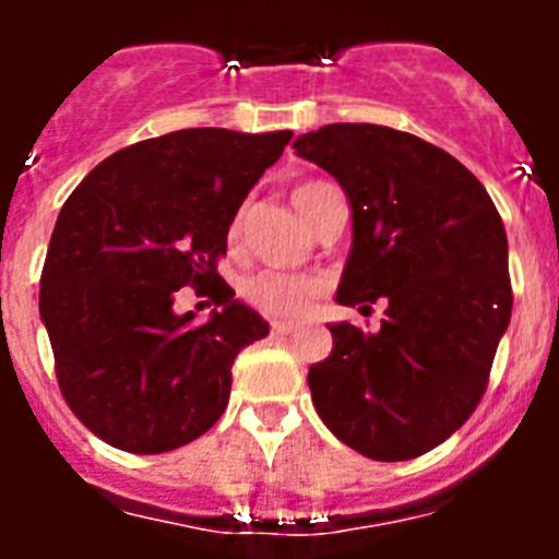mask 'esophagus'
<instances>
[{"mask_svg":"<svg viewBox=\"0 0 559 559\" xmlns=\"http://www.w3.org/2000/svg\"><path fill=\"white\" fill-rule=\"evenodd\" d=\"M271 333H274V335H283V338H288V335L296 333V328H294V324L274 322V324H271Z\"/></svg>","mask_w":559,"mask_h":559,"instance_id":"1","label":"esophagus"}]
</instances>
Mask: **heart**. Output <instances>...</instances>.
Wrapping results in <instances>:
<instances>
[{"instance_id":"obj_1","label":"heart","mask_w":559,"mask_h":559,"mask_svg":"<svg viewBox=\"0 0 559 559\" xmlns=\"http://www.w3.org/2000/svg\"><path fill=\"white\" fill-rule=\"evenodd\" d=\"M330 190H335V187H330L328 181H302V185H296L294 204L299 206V212L310 224L316 221V212H319ZM237 231H240V215L231 221L229 237H237ZM319 288L322 285L313 276L285 274V271L269 269L246 276L243 299L263 316H271V319H299V316L308 313Z\"/></svg>"}]
</instances>
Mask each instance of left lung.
Here are the masks:
<instances>
[{
	"mask_svg": "<svg viewBox=\"0 0 559 559\" xmlns=\"http://www.w3.org/2000/svg\"><path fill=\"white\" fill-rule=\"evenodd\" d=\"M353 206L341 305L386 319L330 324L333 353L308 372L324 426L374 462H406L467 423L512 316L507 231L481 181L414 133L333 122L294 142Z\"/></svg>",
	"mask_w": 559,
	"mask_h": 559,
	"instance_id": "8db88e82",
	"label": "left lung"
}]
</instances>
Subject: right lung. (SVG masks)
<instances>
[{
	"label": "right lung",
	"instance_id": "add662e5",
	"mask_svg": "<svg viewBox=\"0 0 559 559\" xmlns=\"http://www.w3.org/2000/svg\"><path fill=\"white\" fill-rule=\"evenodd\" d=\"M290 131L185 128L103 159L49 237L38 308L67 406L128 453H165L226 412L237 353L269 324L235 302L218 260L237 210ZM190 284L221 311L199 325L171 299Z\"/></svg>",
	"mask_w": 559,
	"mask_h": 559
}]
</instances>
